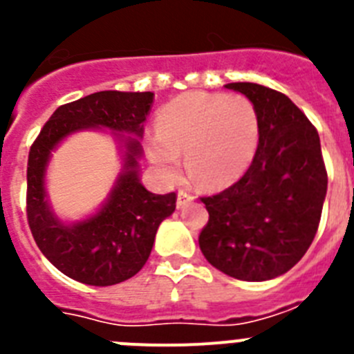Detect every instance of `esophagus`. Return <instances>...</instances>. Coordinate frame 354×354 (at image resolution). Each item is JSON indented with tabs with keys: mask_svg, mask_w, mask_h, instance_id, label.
I'll list each match as a JSON object with an SVG mask.
<instances>
[{
	"mask_svg": "<svg viewBox=\"0 0 354 354\" xmlns=\"http://www.w3.org/2000/svg\"><path fill=\"white\" fill-rule=\"evenodd\" d=\"M193 200H195V196L192 193L186 192V189H180L179 195H177V207H184V205H187Z\"/></svg>",
	"mask_w": 354,
	"mask_h": 354,
	"instance_id": "34e87169",
	"label": "esophagus"
}]
</instances>
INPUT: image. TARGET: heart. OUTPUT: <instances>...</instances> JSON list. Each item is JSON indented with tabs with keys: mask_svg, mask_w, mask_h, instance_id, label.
Instances as JSON below:
<instances>
[{
	"mask_svg": "<svg viewBox=\"0 0 354 354\" xmlns=\"http://www.w3.org/2000/svg\"><path fill=\"white\" fill-rule=\"evenodd\" d=\"M261 122L246 95L187 92L162 106L158 134L147 149L156 167L174 179L180 156L198 186L216 189L237 180L257 152Z\"/></svg>",
	"mask_w": 354,
	"mask_h": 354,
	"instance_id": "1",
	"label": "heart"
}]
</instances>
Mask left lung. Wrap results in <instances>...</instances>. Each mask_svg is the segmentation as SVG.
Masks as SVG:
<instances>
[{"mask_svg": "<svg viewBox=\"0 0 354 354\" xmlns=\"http://www.w3.org/2000/svg\"><path fill=\"white\" fill-rule=\"evenodd\" d=\"M255 104L257 152L237 183L202 196L209 221L198 236L216 270L262 282L298 264L317 232L328 174L317 129L289 97L257 83H228Z\"/></svg>", "mask_w": 354, "mask_h": 354, "instance_id": "8db88e82", "label": "left lung"}]
</instances>
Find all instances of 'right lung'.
<instances>
[{
  "label": "right lung",
  "mask_w": 354,
  "mask_h": 354,
  "mask_svg": "<svg viewBox=\"0 0 354 354\" xmlns=\"http://www.w3.org/2000/svg\"><path fill=\"white\" fill-rule=\"evenodd\" d=\"M154 93L106 90L60 106L51 115L28 156L26 216L37 246L56 270L86 286H115L134 277L145 266L158 227L175 211L177 195H154L142 186L136 138H124V174L109 200L95 216L64 225L46 202L44 174L49 154L67 134L88 127L142 136ZM122 136V134H120Z\"/></svg>",
  "instance_id": "right-lung-1"
}]
</instances>
